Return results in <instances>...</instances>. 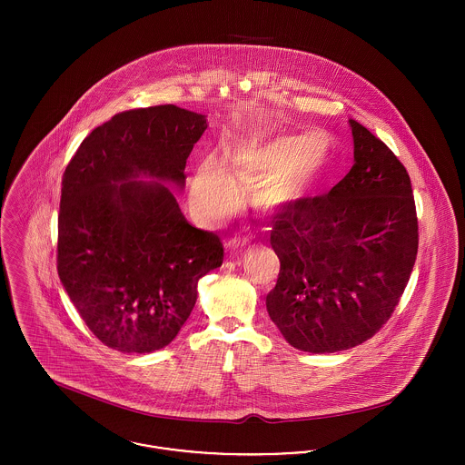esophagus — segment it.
<instances>
[{
    "label": "esophagus",
    "instance_id": "1",
    "mask_svg": "<svg viewBox=\"0 0 465 465\" xmlns=\"http://www.w3.org/2000/svg\"><path fill=\"white\" fill-rule=\"evenodd\" d=\"M245 245H247V240H238V238H232V240H229V242L225 243V247H227L229 252H238V251H242Z\"/></svg>",
    "mask_w": 465,
    "mask_h": 465
}]
</instances>
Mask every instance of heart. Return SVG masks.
<instances>
[{"label": "heart", "instance_id": "heart-1", "mask_svg": "<svg viewBox=\"0 0 465 465\" xmlns=\"http://www.w3.org/2000/svg\"><path fill=\"white\" fill-rule=\"evenodd\" d=\"M330 153L331 139L319 129L301 137L242 143L229 150L227 166L214 157L200 163L192 186L193 199L211 220L231 214L240 193L249 192H254L256 203L268 213L290 211L313 195Z\"/></svg>", "mask_w": 465, "mask_h": 465}]
</instances>
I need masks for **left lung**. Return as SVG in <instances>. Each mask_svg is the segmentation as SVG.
I'll use <instances>...</instances> for the list:
<instances>
[{
	"label": "left lung",
	"mask_w": 465,
	"mask_h": 465,
	"mask_svg": "<svg viewBox=\"0 0 465 465\" xmlns=\"http://www.w3.org/2000/svg\"><path fill=\"white\" fill-rule=\"evenodd\" d=\"M354 164L328 195L272 220L281 262L266 312L306 352H338L391 319L415 265L419 232L411 183L392 150L349 120Z\"/></svg>",
	"instance_id": "obj_1"
}]
</instances>
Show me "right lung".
I'll list each match as a JSON object with an SVG mask.
<instances>
[{
    "instance_id": "right-lung-1",
    "label": "right lung",
    "mask_w": 465,
    "mask_h": 465,
    "mask_svg": "<svg viewBox=\"0 0 465 465\" xmlns=\"http://www.w3.org/2000/svg\"><path fill=\"white\" fill-rule=\"evenodd\" d=\"M207 129L177 105L134 109L89 134L67 164L57 270L93 334L122 352L166 347L197 302L202 275L222 266L216 234L184 218L174 192Z\"/></svg>"
}]
</instances>
